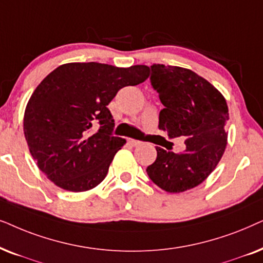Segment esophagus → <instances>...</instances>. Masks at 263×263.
Instances as JSON below:
<instances>
[{"label": "esophagus", "mask_w": 263, "mask_h": 263, "mask_svg": "<svg viewBox=\"0 0 263 263\" xmlns=\"http://www.w3.org/2000/svg\"><path fill=\"white\" fill-rule=\"evenodd\" d=\"M128 143H129V144H131L132 146H137V145H141V144H142L141 141H137V139H132V138L128 139Z\"/></svg>", "instance_id": "obj_1"}]
</instances>
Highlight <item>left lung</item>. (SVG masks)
<instances>
[{
	"instance_id": "left-lung-1",
	"label": "left lung",
	"mask_w": 263,
	"mask_h": 263,
	"mask_svg": "<svg viewBox=\"0 0 263 263\" xmlns=\"http://www.w3.org/2000/svg\"><path fill=\"white\" fill-rule=\"evenodd\" d=\"M150 68V82L164 107L159 128L170 138H186V149L176 154L156 146L146 173L162 190L178 194L198 186L215 170L227 144L229 107L221 92L191 69L159 64Z\"/></svg>"
}]
</instances>
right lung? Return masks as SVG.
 <instances>
[{
    "mask_svg": "<svg viewBox=\"0 0 263 263\" xmlns=\"http://www.w3.org/2000/svg\"><path fill=\"white\" fill-rule=\"evenodd\" d=\"M145 65L128 68L99 62L59 66L27 102L24 134L37 166L56 186L87 191L104 178L126 141L114 137L108 104L121 87L148 79ZM99 128L92 134V129Z\"/></svg>",
    "mask_w": 263,
    "mask_h": 263,
    "instance_id": "right-lung-1",
    "label": "right lung"
}]
</instances>
